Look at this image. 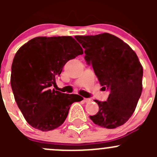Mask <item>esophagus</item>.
Instances as JSON below:
<instances>
[{
    "label": "esophagus",
    "mask_w": 157,
    "mask_h": 157,
    "mask_svg": "<svg viewBox=\"0 0 157 157\" xmlns=\"http://www.w3.org/2000/svg\"><path fill=\"white\" fill-rule=\"evenodd\" d=\"M83 101H84V102H91V99H90V98H84Z\"/></svg>",
    "instance_id": "obj_1"
}]
</instances>
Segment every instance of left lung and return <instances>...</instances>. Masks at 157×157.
I'll return each instance as SVG.
<instances>
[{
    "mask_svg": "<svg viewBox=\"0 0 157 157\" xmlns=\"http://www.w3.org/2000/svg\"><path fill=\"white\" fill-rule=\"evenodd\" d=\"M75 38L103 90H110L107 101L94 100L99 112L90 119L109 129L122 125L134 113L142 93L143 67L138 57L127 43L109 33Z\"/></svg>",
    "mask_w": 157,
    "mask_h": 157,
    "instance_id": "1",
    "label": "left lung"
}]
</instances>
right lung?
Returning a JSON list of instances; mask_svg holds the SVG:
<instances>
[{
  "mask_svg": "<svg viewBox=\"0 0 157 157\" xmlns=\"http://www.w3.org/2000/svg\"><path fill=\"white\" fill-rule=\"evenodd\" d=\"M82 54V47L71 36H39L17 51L10 84L17 105L32 127L42 131L58 128L71 104L83 100L79 95L52 90L64 64Z\"/></svg>",
  "mask_w": 157,
  "mask_h": 157,
  "instance_id": "right-lung-1",
  "label": "right lung"
}]
</instances>
